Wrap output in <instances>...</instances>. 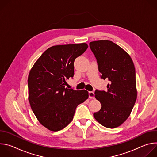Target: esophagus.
<instances>
[{"label":"esophagus","instance_id":"1","mask_svg":"<svg viewBox=\"0 0 157 157\" xmlns=\"http://www.w3.org/2000/svg\"><path fill=\"white\" fill-rule=\"evenodd\" d=\"M89 98L90 99H94V92H89Z\"/></svg>","mask_w":157,"mask_h":157}]
</instances>
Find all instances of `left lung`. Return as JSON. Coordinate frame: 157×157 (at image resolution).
Segmentation results:
<instances>
[{
	"mask_svg": "<svg viewBox=\"0 0 157 157\" xmlns=\"http://www.w3.org/2000/svg\"><path fill=\"white\" fill-rule=\"evenodd\" d=\"M89 47L97 59L101 78L109 81L107 91H95L102 107L93 116L102 125L114 128L127 119L136 103L135 66L130 55L113 41H91Z\"/></svg>",
	"mask_w": 157,
	"mask_h": 157,
	"instance_id": "left-lung-1",
	"label": "left lung"
}]
</instances>
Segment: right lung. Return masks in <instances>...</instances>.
<instances>
[{
    "instance_id": "add662e5",
    "label": "right lung",
    "mask_w": 157,
    "mask_h": 157,
    "mask_svg": "<svg viewBox=\"0 0 157 157\" xmlns=\"http://www.w3.org/2000/svg\"><path fill=\"white\" fill-rule=\"evenodd\" d=\"M87 43L53 46L37 59L28 78L29 100L39 122L59 131L73 120L77 106L89 97L86 90L65 88L74 76V61L87 48Z\"/></svg>"
}]
</instances>
